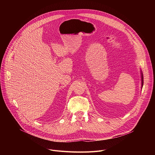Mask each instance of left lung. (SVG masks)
I'll list each match as a JSON object with an SVG mask.
<instances>
[{"mask_svg":"<svg viewBox=\"0 0 155 155\" xmlns=\"http://www.w3.org/2000/svg\"><path fill=\"white\" fill-rule=\"evenodd\" d=\"M140 74H141V88H142L143 87V74H142V71L140 70Z\"/></svg>","mask_w":155,"mask_h":155,"instance_id":"left-lung-1","label":"left lung"}]
</instances>
